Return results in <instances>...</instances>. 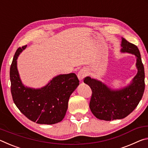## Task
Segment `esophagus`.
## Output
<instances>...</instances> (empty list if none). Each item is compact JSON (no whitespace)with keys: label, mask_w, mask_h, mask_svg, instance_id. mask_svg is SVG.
<instances>
[{"label":"esophagus","mask_w":148,"mask_h":148,"mask_svg":"<svg viewBox=\"0 0 148 148\" xmlns=\"http://www.w3.org/2000/svg\"><path fill=\"white\" fill-rule=\"evenodd\" d=\"M86 71H84V69L80 70L78 72V74H77V77H78L80 82H83V79L84 77H86Z\"/></svg>","instance_id":"obj_1"}]
</instances>
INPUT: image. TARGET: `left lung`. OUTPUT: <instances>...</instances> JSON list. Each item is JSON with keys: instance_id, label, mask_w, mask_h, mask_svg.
<instances>
[{"instance_id": "1", "label": "left lung", "mask_w": 148, "mask_h": 148, "mask_svg": "<svg viewBox=\"0 0 148 148\" xmlns=\"http://www.w3.org/2000/svg\"><path fill=\"white\" fill-rule=\"evenodd\" d=\"M121 51L136 57L138 72L128 86L113 90L101 81L87 76L84 82L91 87L92 95L89 108L92 114L99 119L112 121L125 118L136 108L142 99L145 89V73L138 48L122 38Z\"/></svg>"}]
</instances>
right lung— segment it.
<instances>
[{
  "label": "right lung",
  "instance_id": "1",
  "mask_svg": "<svg viewBox=\"0 0 148 148\" xmlns=\"http://www.w3.org/2000/svg\"><path fill=\"white\" fill-rule=\"evenodd\" d=\"M26 46L19 47L12 61L10 77L11 93L20 112L32 121L52 125L61 121L68 108L71 95L79 85L74 73L60 74L40 89L27 87L22 84L17 68V59Z\"/></svg>",
  "mask_w": 148,
  "mask_h": 148
}]
</instances>
